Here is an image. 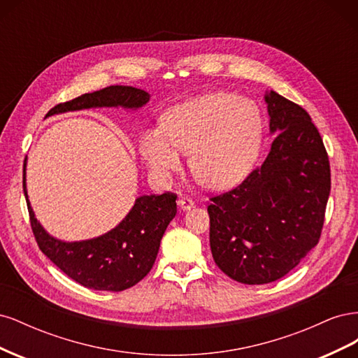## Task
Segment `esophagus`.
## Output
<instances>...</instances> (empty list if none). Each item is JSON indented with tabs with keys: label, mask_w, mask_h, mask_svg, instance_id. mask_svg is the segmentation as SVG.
Wrapping results in <instances>:
<instances>
[{
	"label": "esophagus",
	"mask_w": 358,
	"mask_h": 358,
	"mask_svg": "<svg viewBox=\"0 0 358 358\" xmlns=\"http://www.w3.org/2000/svg\"><path fill=\"white\" fill-rule=\"evenodd\" d=\"M178 204H179V208L182 210H188V209H191L192 206H194V201L189 197H179L178 199Z\"/></svg>",
	"instance_id": "34e87169"
}]
</instances>
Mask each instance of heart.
Instances as JSON below:
<instances>
[{"mask_svg":"<svg viewBox=\"0 0 358 358\" xmlns=\"http://www.w3.org/2000/svg\"><path fill=\"white\" fill-rule=\"evenodd\" d=\"M262 137L263 119L252 101L209 92L170 107L161 125L143 129L138 149L162 180L182 170L183 155L189 152L194 178L208 188L224 189L251 171Z\"/></svg>","mask_w":358,"mask_h":358,"instance_id":"obj_1","label":"heart"}]
</instances>
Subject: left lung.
<instances>
[{
  "label": "left lung",
  "mask_w": 358,
  "mask_h": 358,
  "mask_svg": "<svg viewBox=\"0 0 358 358\" xmlns=\"http://www.w3.org/2000/svg\"><path fill=\"white\" fill-rule=\"evenodd\" d=\"M266 103L276 134L267 158L208 206L215 263L248 285L285 276L315 248L331 187L327 150L309 113L275 91Z\"/></svg>",
  "instance_id": "obj_1"
}]
</instances>
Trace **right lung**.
I'll list each match as a JSON object with an SVG mask.
<instances>
[{
	"label": "right lung",
	"mask_w": 358,
	"mask_h": 358,
	"mask_svg": "<svg viewBox=\"0 0 358 358\" xmlns=\"http://www.w3.org/2000/svg\"><path fill=\"white\" fill-rule=\"evenodd\" d=\"M148 101V92L133 86L116 85L59 103L46 116L90 107L122 106L127 109H137ZM24 192L31 230L41 252L78 284L100 291H124L140 282L150 272L162 234L178 212L176 194L143 196L136 200L125 220L112 231L96 239L66 243L50 237L36 220L27 196L25 162Z\"/></svg>",
	"instance_id": "1"
}]
</instances>
